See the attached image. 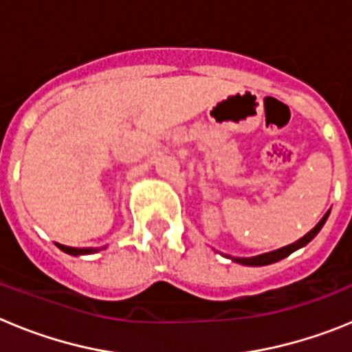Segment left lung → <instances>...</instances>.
Returning <instances> with one entry per match:
<instances>
[{
	"mask_svg": "<svg viewBox=\"0 0 352 352\" xmlns=\"http://www.w3.org/2000/svg\"><path fill=\"white\" fill-rule=\"evenodd\" d=\"M329 217V210L326 211L324 217H322L319 222H317V226L314 227L312 231H309L307 234L303 236V238H300L298 241H294V243L287 245V247H282V248H276V250H272V252H266V254H261V256H254V257H232V256H226V254H222V256L229 257L231 261H234V263L238 264H243V266H268V264H273V263H278V261L285 259L287 256H291L292 252H296L298 248L305 247L307 243H310L314 238L317 236V232L321 231L322 226L326 223V220H328Z\"/></svg>",
	"mask_w": 352,
	"mask_h": 352,
	"instance_id": "obj_1",
	"label": "left lung"
}]
</instances>
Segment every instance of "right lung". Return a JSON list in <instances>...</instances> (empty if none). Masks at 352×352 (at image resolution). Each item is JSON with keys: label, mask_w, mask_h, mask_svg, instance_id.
Listing matches in <instances>:
<instances>
[{"label": "right lung", "mask_w": 352, "mask_h": 352, "mask_svg": "<svg viewBox=\"0 0 352 352\" xmlns=\"http://www.w3.org/2000/svg\"><path fill=\"white\" fill-rule=\"evenodd\" d=\"M58 245V248L60 250H63L65 254H68V256H89V254H95V252L102 250V248L105 247H100V248H93V247H88V248H77V247H67V245H60V243H56Z\"/></svg>", "instance_id": "right-lung-1"}]
</instances>
